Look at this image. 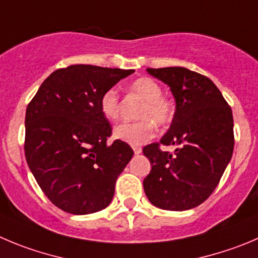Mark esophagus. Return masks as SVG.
Segmentation results:
<instances>
[{"label": "esophagus", "mask_w": 258, "mask_h": 258, "mask_svg": "<svg viewBox=\"0 0 258 258\" xmlns=\"http://www.w3.org/2000/svg\"><path fill=\"white\" fill-rule=\"evenodd\" d=\"M134 153L136 154V155H139V154L143 153V149L139 148V146H134Z\"/></svg>", "instance_id": "1"}]
</instances>
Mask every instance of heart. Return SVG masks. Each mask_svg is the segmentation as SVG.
Returning a JSON list of instances; mask_svg holds the SVG:
<instances>
[{
    "label": "heart",
    "mask_w": 258,
    "mask_h": 258,
    "mask_svg": "<svg viewBox=\"0 0 258 258\" xmlns=\"http://www.w3.org/2000/svg\"><path fill=\"white\" fill-rule=\"evenodd\" d=\"M132 95L144 100L137 112L140 121L134 123L118 124L113 131L117 140L128 145H143L155 135V124L164 127L174 117V105L168 98L163 96V89L158 81L151 78H139L128 85ZM100 112L108 121L119 118V95L115 88H109L100 96Z\"/></svg>",
    "instance_id": "obj_1"
}]
</instances>
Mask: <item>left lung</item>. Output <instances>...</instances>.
Returning <instances> with one entry per match:
<instances>
[{
    "instance_id": "1",
    "label": "left lung",
    "mask_w": 258,
    "mask_h": 258,
    "mask_svg": "<svg viewBox=\"0 0 258 258\" xmlns=\"http://www.w3.org/2000/svg\"><path fill=\"white\" fill-rule=\"evenodd\" d=\"M170 88L172 124L160 143L143 150L151 170L144 179L149 201L163 210L183 211L205 201L229 164L234 149L232 108L209 78L184 67L146 69ZM160 145H177L174 154Z\"/></svg>"
}]
</instances>
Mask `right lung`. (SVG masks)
<instances>
[{"label": "right lung", "instance_id": "right-lung-1", "mask_svg": "<svg viewBox=\"0 0 258 258\" xmlns=\"http://www.w3.org/2000/svg\"><path fill=\"white\" fill-rule=\"evenodd\" d=\"M134 70L72 64L48 76L25 114V158L42 191L66 213L107 208L118 175L134 155L128 144L108 145L112 127L100 96Z\"/></svg>", "mask_w": 258, "mask_h": 258}]
</instances>
